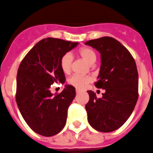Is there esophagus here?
<instances>
[{
    "mask_svg": "<svg viewBox=\"0 0 153 153\" xmlns=\"http://www.w3.org/2000/svg\"><path fill=\"white\" fill-rule=\"evenodd\" d=\"M76 94H79V93H80V91H79V90H76Z\"/></svg>",
    "mask_w": 153,
    "mask_h": 153,
    "instance_id": "esophagus-1",
    "label": "esophagus"
}]
</instances>
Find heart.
I'll use <instances>...</instances> for the list:
<instances>
[{
  "label": "heart",
  "mask_w": 153,
  "mask_h": 153,
  "mask_svg": "<svg viewBox=\"0 0 153 153\" xmlns=\"http://www.w3.org/2000/svg\"><path fill=\"white\" fill-rule=\"evenodd\" d=\"M79 55L89 64H94L97 60V53L94 49L90 47H82L79 49ZM73 62V56L70 53H66L62 55L59 60V66L61 70L65 74H68L70 71ZM91 78L87 76H82L79 75L72 76L68 79V83L70 85L74 86L77 89H83L85 88L87 83H90Z\"/></svg>",
  "instance_id": "heart-1"
}]
</instances>
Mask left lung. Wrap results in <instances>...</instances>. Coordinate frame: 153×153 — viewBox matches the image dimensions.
Instances as JSON below:
<instances>
[{
    "label": "left lung",
    "instance_id": "8db88e82",
    "mask_svg": "<svg viewBox=\"0 0 153 153\" xmlns=\"http://www.w3.org/2000/svg\"><path fill=\"white\" fill-rule=\"evenodd\" d=\"M86 45L99 51L101 66L95 87L105 90L101 98L88 91L87 120L92 128L111 132L125 124L139 97V74L135 59L121 42L111 37L87 41Z\"/></svg>",
    "mask_w": 153,
    "mask_h": 153
}]
</instances>
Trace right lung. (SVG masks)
<instances>
[{"label":"right lung","instance_id":"obj_1","mask_svg":"<svg viewBox=\"0 0 153 153\" xmlns=\"http://www.w3.org/2000/svg\"><path fill=\"white\" fill-rule=\"evenodd\" d=\"M77 45L59 39H43L26 54L18 67L17 104L26 123L39 135L53 136L66 125L75 88L66 85L62 92L54 94L49 88L54 82H65L59 60Z\"/></svg>","mask_w":153,"mask_h":153}]
</instances>
